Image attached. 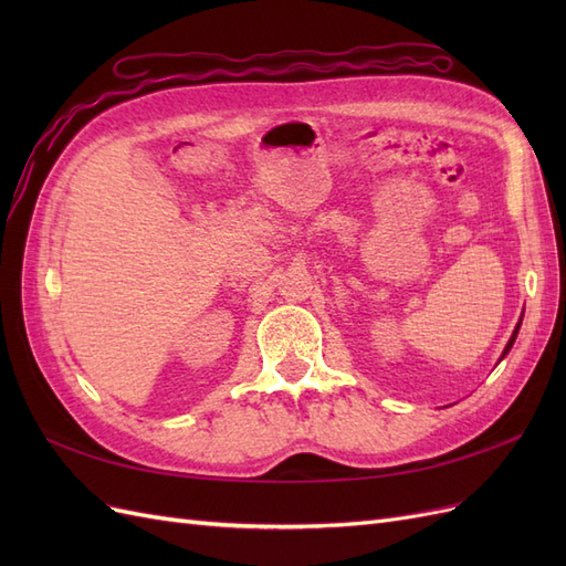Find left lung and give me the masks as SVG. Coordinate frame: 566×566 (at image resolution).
Here are the masks:
<instances>
[{
	"mask_svg": "<svg viewBox=\"0 0 566 566\" xmlns=\"http://www.w3.org/2000/svg\"><path fill=\"white\" fill-rule=\"evenodd\" d=\"M520 325H522V318H520V323H517V328H515V333H512V337H510V342H507V345H505V352H503V356L512 349V345H515V339H517V333H520ZM501 356V358H503Z\"/></svg>",
	"mask_w": 566,
	"mask_h": 566,
	"instance_id": "8db88e82",
	"label": "left lung"
}]
</instances>
